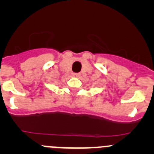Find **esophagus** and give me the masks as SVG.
I'll list each match as a JSON object with an SVG mask.
<instances>
[{
  "label": "esophagus",
  "mask_w": 154,
  "mask_h": 154,
  "mask_svg": "<svg viewBox=\"0 0 154 154\" xmlns=\"http://www.w3.org/2000/svg\"><path fill=\"white\" fill-rule=\"evenodd\" d=\"M73 76L75 77H79L80 76V73H74V74H73Z\"/></svg>",
  "instance_id": "34e87169"
}]
</instances>
